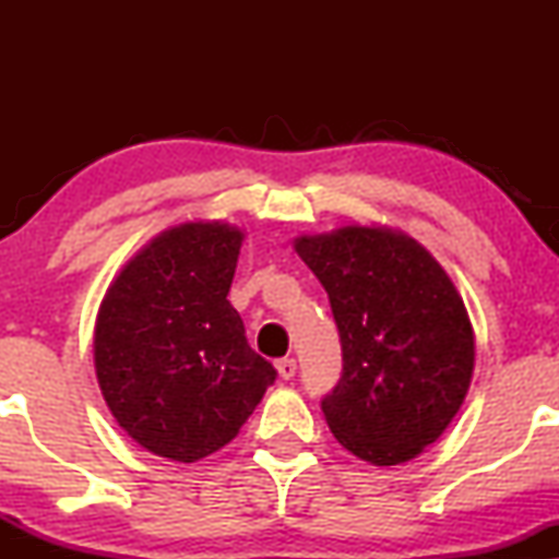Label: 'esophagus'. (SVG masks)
I'll use <instances>...</instances> for the list:
<instances>
[{
  "instance_id": "obj_1",
  "label": "esophagus",
  "mask_w": 559,
  "mask_h": 559,
  "mask_svg": "<svg viewBox=\"0 0 559 559\" xmlns=\"http://www.w3.org/2000/svg\"><path fill=\"white\" fill-rule=\"evenodd\" d=\"M277 371H280L282 379H293L297 373V361H295V358H280Z\"/></svg>"
}]
</instances>
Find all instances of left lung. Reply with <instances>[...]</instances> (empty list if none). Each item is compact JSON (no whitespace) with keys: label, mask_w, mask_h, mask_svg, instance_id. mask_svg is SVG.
<instances>
[{"label":"left lung","mask_w":559,"mask_h":559,"mask_svg":"<svg viewBox=\"0 0 559 559\" xmlns=\"http://www.w3.org/2000/svg\"><path fill=\"white\" fill-rule=\"evenodd\" d=\"M295 251L341 335V379L320 402L328 427L366 463L412 461L468 394L476 343L463 297L430 251L392 228L297 236Z\"/></svg>","instance_id":"left-lung-1"}]
</instances>
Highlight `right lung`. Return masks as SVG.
Segmentation results:
<instances>
[{
    "instance_id": "right-lung-1",
    "label": "right lung",
    "mask_w": 559,
    "mask_h": 559,
    "mask_svg": "<svg viewBox=\"0 0 559 559\" xmlns=\"http://www.w3.org/2000/svg\"><path fill=\"white\" fill-rule=\"evenodd\" d=\"M241 241L218 221L167 228L129 259L98 308V386L121 430L159 457L216 453L277 379L226 300Z\"/></svg>"
}]
</instances>
